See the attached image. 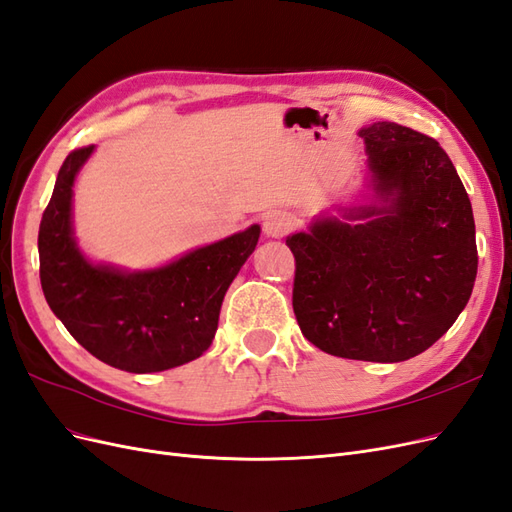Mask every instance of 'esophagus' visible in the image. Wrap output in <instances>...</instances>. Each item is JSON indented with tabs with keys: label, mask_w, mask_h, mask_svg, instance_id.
<instances>
[{
	"label": "esophagus",
	"mask_w": 512,
	"mask_h": 512,
	"mask_svg": "<svg viewBox=\"0 0 512 512\" xmlns=\"http://www.w3.org/2000/svg\"><path fill=\"white\" fill-rule=\"evenodd\" d=\"M292 228V218L284 211H271L265 215V222H262V230L271 239H282L286 237Z\"/></svg>",
	"instance_id": "34e87169"
}]
</instances>
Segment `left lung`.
Returning a JSON list of instances; mask_svg holds the SVG:
<instances>
[{
    "instance_id": "left-lung-1",
    "label": "left lung",
    "mask_w": 512,
    "mask_h": 512,
    "mask_svg": "<svg viewBox=\"0 0 512 512\" xmlns=\"http://www.w3.org/2000/svg\"><path fill=\"white\" fill-rule=\"evenodd\" d=\"M359 136L380 203L286 239L292 307L322 352L399 363L436 344L466 307L478 267L474 215L436 138L393 121Z\"/></svg>"
}]
</instances>
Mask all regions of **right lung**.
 I'll return each instance as SVG.
<instances>
[{
	"instance_id": "add662e5",
	"label": "right lung",
	"mask_w": 512,
	"mask_h": 512,
	"mask_svg": "<svg viewBox=\"0 0 512 512\" xmlns=\"http://www.w3.org/2000/svg\"><path fill=\"white\" fill-rule=\"evenodd\" d=\"M91 151L94 145L74 149L64 160L42 213L44 299L76 342L106 365L151 374L190 363L211 346L224 294L254 252L260 226L153 271L91 265L72 237V185Z\"/></svg>"
}]
</instances>
